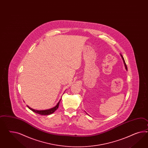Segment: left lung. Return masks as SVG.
<instances>
[{
    "instance_id": "8db88e82",
    "label": "left lung",
    "mask_w": 148,
    "mask_h": 148,
    "mask_svg": "<svg viewBox=\"0 0 148 148\" xmlns=\"http://www.w3.org/2000/svg\"><path fill=\"white\" fill-rule=\"evenodd\" d=\"M120 56H121L122 57V60H123V63H124V66H125V69L127 71V65H126V64H125V61H124V58H123V56L121 55V54H120ZM86 114H87V115H88V114L86 112Z\"/></svg>"
}]
</instances>
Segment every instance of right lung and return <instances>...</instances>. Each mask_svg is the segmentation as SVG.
Masks as SVG:
<instances>
[{
  "mask_svg": "<svg viewBox=\"0 0 148 148\" xmlns=\"http://www.w3.org/2000/svg\"><path fill=\"white\" fill-rule=\"evenodd\" d=\"M60 101H59V102L57 103L56 106L53 107V108H51V109H46V110H36V109H34L33 108L29 107L28 106H27V107H28L30 110H31L32 112H34L36 114H40L41 115H50V114H52V113H53L54 112H55L56 110V109L58 108H59V103H60Z\"/></svg>",
  "mask_w": 148,
  "mask_h": 148,
  "instance_id": "obj_1",
  "label": "right lung"
}]
</instances>
